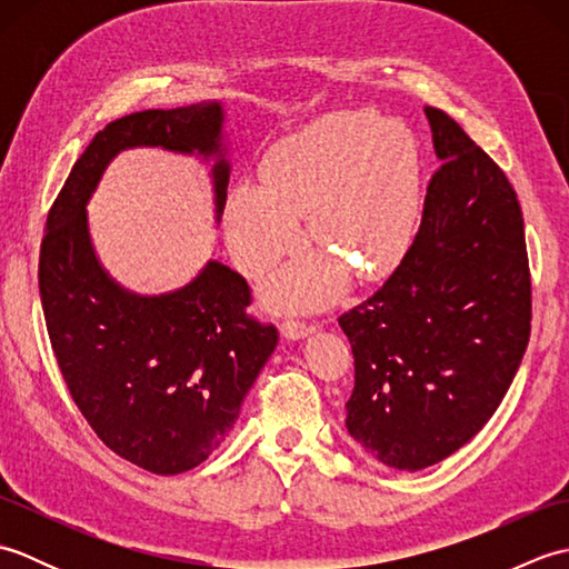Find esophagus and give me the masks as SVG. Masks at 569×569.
<instances>
[{"label":"esophagus","mask_w":569,"mask_h":569,"mask_svg":"<svg viewBox=\"0 0 569 569\" xmlns=\"http://www.w3.org/2000/svg\"><path fill=\"white\" fill-rule=\"evenodd\" d=\"M312 332V325L303 322V320H283L281 322V335L286 340H303Z\"/></svg>","instance_id":"esophagus-1"}]
</instances>
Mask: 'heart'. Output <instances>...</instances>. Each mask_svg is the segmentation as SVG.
<instances>
[{
	"instance_id": "heart-1",
	"label": "heart",
	"mask_w": 569,
	"mask_h": 569,
	"mask_svg": "<svg viewBox=\"0 0 569 569\" xmlns=\"http://www.w3.org/2000/svg\"><path fill=\"white\" fill-rule=\"evenodd\" d=\"M263 183L241 180L224 208L227 244L247 276H263L303 239L322 253L298 259L269 283L276 308H318L340 296L347 266L389 273L413 241L420 159L410 131L371 112H335L266 151Z\"/></svg>"
}]
</instances>
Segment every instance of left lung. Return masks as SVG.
I'll return each mask as SVG.
<instances>
[{"label": "left lung", "instance_id": "left-lung-1", "mask_svg": "<svg viewBox=\"0 0 569 569\" xmlns=\"http://www.w3.org/2000/svg\"><path fill=\"white\" fill-rule=\"evenodd\" d=\"M442 161L422 220L377 293L340 316L355 355L347 430L379 462L450 457L503 401L530 337L523 214L501 168L426 107Z\"/></svg>", "mask_w": 569, "mask_h": 569}]
</instances>
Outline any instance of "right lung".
Masks as SVG:
<instances>
[{
	"instance_id": "obj_1",
	"label": "right lung",
	"mask_w": 569,
	"mask_h": 569,
	"mask_svg": "<svg viewBox=\"0 0 569 569\" xmlns=\"http://www.w3.org/2000/svg\"><path fill=\"white\" fill-rule=\"evenodd\" d=\"M222 122L220 102L114 119L72 166L41 241L43 318L72 401L112 452L153 475L198 467L224 442L278 330L249 316V283L220 261L173 293L124 291L94 257L84 204L119 151L161 147L214 156L220 220L229 183Z\"/></svg>"
}]
</instances>
